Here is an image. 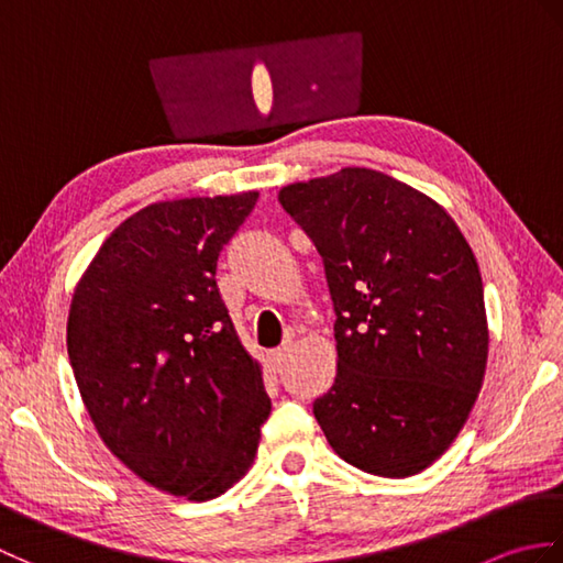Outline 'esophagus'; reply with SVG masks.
<instances>
[{
	"label": "esophagus",
	"mask_w": 563,
	"mask_h": 563,
	"mask_svg": "<svg viewBox=\"0 0 563 563\" xmlns=\"http://www.w3.org/2000/svg\"><path fill=\"white\" fill-rule=\"evenodd\" d=\"M288 355H290V349H278V351H273L271 355H268V361H271V365L275 367V369H280L285 363H288Z\"/></svg>",
	"instance_id": "1"
}]
</instances>
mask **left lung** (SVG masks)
I'll return each instance as SVG.
<instances>
[{
	"mask_svg": "<svg viewBox=\"0 0 563 563\" xmlns=\"http://www.w3.org/2000/svg\"><path fill=\"white\" fill-rule=\"evenodd\" d=\"M324 258L336 377L314 418L341 460L404 479L460 435L479 397L488 321L472 246L448 210L375 169L283 186Z\"/></svg>",
	"mask_w": 563,
	"mask_h": 563,
	"instance_id": "obj_1",
	"label": "left lung"
}]
</instances>
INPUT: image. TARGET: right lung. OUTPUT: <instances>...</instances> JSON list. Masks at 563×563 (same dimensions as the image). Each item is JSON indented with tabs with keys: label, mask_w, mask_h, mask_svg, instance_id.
<instances>
[{
	"label": "right lung",
	"mask_w": 563,
	"mask_h": 563,
	"mask_svg": "<svg viewBox=\"0 0 563 563\" xmlns=\"http://www.w3.org/2000/svg\"><path fill=\"white\" fill-rule=\"evenodd\" d=\"M258 190L159 200L109 234L71 295L67 353L103 445L164 494L210 500L254 464L271 413L218 258Z\"/></svg>",
	"instance_id": "1"
}]
</instances>
